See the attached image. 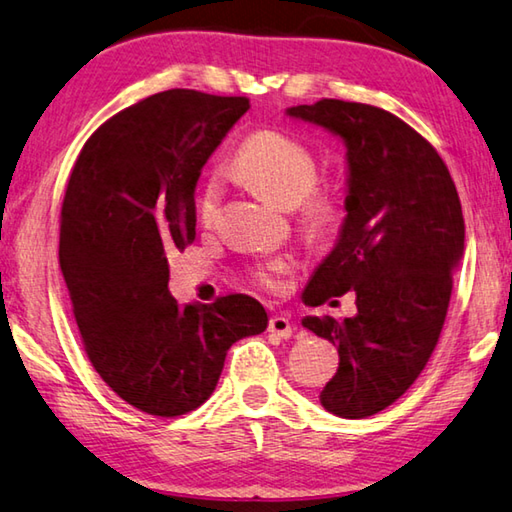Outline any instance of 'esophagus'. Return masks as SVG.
Returning <instances> with one entry per match:
<instances>
[{"mask_svg":"<svg viewBox=\"0 0 512 512\" xmlns=\"http://www.w3.org/2000/svg\"><path fill=\"white\" fill-rule=\"evenodd\" d=\"M268 332L280 336V339H289L291 336V320L282 314H275L268 320Z\"/></svg>","mask_w":512,"mask_h":512,"instance_id":"obj_1","label":"esophagus"}]
</instances>
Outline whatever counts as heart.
Returning a JSON list of instances; mask_svg holds the SVG:
<instances>
[{
    "label": "heart",
    "mask_w": 512,
    "mask_h": 512,
    "mask_svg": "<svg viewBox=\"0 0 512 512\" xmlns=\"http://www.w3.org/2000/svg\"><path fill=\"white\" fill-rule=\"evenodd\" d=\"M232 171L280 205H293L300 230L311 241L327 239L343 221L341 189L332 183H318L316 155L296 137L280 131L250 135L232 160ZM221 198V180L210 178L198 198V216L205 225H212L219 216ZM293 264L296 262L289 255L266 257L253 266L250 275L259 287L280 291Z\"/></svg>",
    "instance_id": "heart-1"
}]
</instances>
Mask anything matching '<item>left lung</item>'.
Wrapping results in <instances>:
<instances>
[{
	"label": "left lung",
	"mask_w": 512,
	"mask_h": 512,
	"mask_svg": "<svg viewBox=\"0 0 512 512\" xmlns=\"http://www.w3.org/2000/svg\"><path fill=\"white\" fill-rule=\"evenodd\" d=\"M287 115L327 128L348 149V216L302 298L318 307L352 291L357 316H307L302 327L339 348L320 404L339 418H368L409 391L443 332L465 244L461 198L438 151L391 112L320 99Z\"/></svg>",
	"instance_id": "left-lung-1"
}]
</instances>
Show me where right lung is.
<instances>
[{
    "instance_id": "obj_1",
    "label": "right lung",
    "mask_w": 512,
    "mask_h": 512,
    "mask_svg": "<svg viewBox=\"0 0 512 512\" xmlns=\"http://www.w3.org/2000/svg\"><path fill=\"white\" fill-rule=\"evenodd\" d=\"M248 108L246 97L158 92L101 124L69 176L58 259L83 348L112 391L149 415L198 409L230 345L268 325L244 293L180 307L167 287L169 255L196 239L203 164Z\"/></svg>"
}]
</instances>
